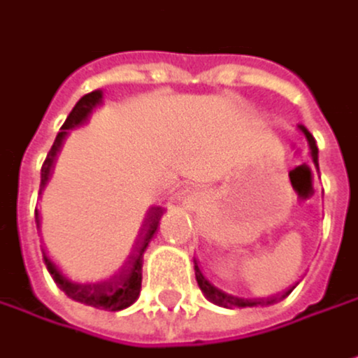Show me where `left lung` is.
<instances>
[{
  "label": "left lung",
  "instance_id": "obj_1",
  "mask_svg": "<svg viewBox=\"0 0 358 358\" xmlns=\"http://www.w3.org/2000/svg\"><path fill=\"white\" fill-rule=\"evenodd\" d=\"M299 129L303 131V136H306V140H308V146H310V155H312V161H314V165L318 167V146H316V140H314V136L306 129L303 124H299ZM195 278H197V285H199V289H201V293L212 301V303H216V306H224V308H252V306H265V303H275V301H280V299H285L293 289H289L287 293H282V295H278V297H267V299H246V297H238V295H231V293H224V291H220L218 287H214L210 280L201 273V269H199V265L195 263Z\"/></svg>",
  "mask_w": 358,
  "mask_h": 358
}]
</instances>
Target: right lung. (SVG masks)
<instances>
[{
  "label": "right lung",
  "mask_w": 358,
  "mask_h": 358,
  "mask_svg": "<svg viewBox=\"0 0 358 358\" xmlns=\"http://www.w3.org/2000/svg\"><path fill=\"white\" fill-rule=\"evenodd\" d=\"M101 101V91H93V93H87L85 97H80V101L73 106V110L69 112V116L65 118L61 131L57 134V140L52 144V148L48 150L46 155V161L42 165V182L40 187L46 185L48 176H50V169L55 165V157L65 140V136L69 134V129L73 127H78L87 120V116L93 112V108ZM161 214L163 210L161 208H152V212H148L146 220H144V227L140 231V238L136 240V246L131 250V255L127 257V261L122 263V267L110 278V280H103V282H93V285H76L71 280H67L61 269L48 259L44 257V263L52 275V280L57 282V287L71 299L80 301V303H87V306H93V308H101V310H112V312H118L122 308H129L138 295H140V289H142V263H144V250L148 246V242L152 240L157 227H159V220H161Z\"/></svg>",
  "instance_id": "1"
}]
</instances>
